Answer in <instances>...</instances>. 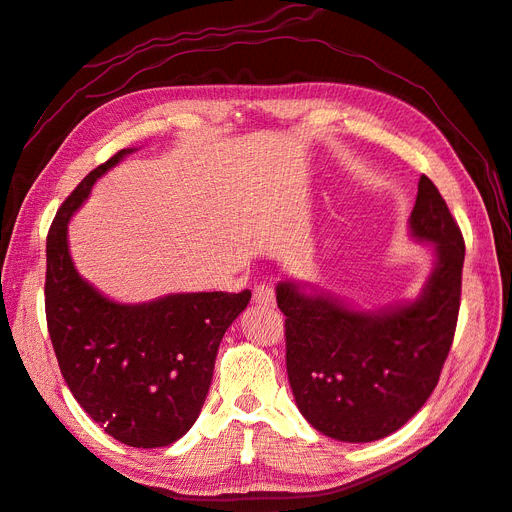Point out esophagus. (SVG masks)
Masks as SVG:
<instances>
[{
  "instance_id": "obj_1",
  "label": "esophagus",
  "mask_w": 512,
  "mask_h": 512,
  "mask_svg": "<svg viewBox=\"0 0 512 512\" xmlns=\"http://www.w3.org/2000/svg\"><path fill=\"white\" fill-rule=\"evenodd\" d=\"M254 303L262 307H275V290L271 284L260 282L254 286Z\"/></svg>"
}]
</instances>
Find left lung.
<instances>
[{"label":"left lung","instance_id":"left-lung-1","mask_svg":"<svg viewBox=\"0 0 512 512\" xmlns=\"http://www.w3.org/2000/svg\"><path fill=\"white\" fill-rule=\"evenodd\" d=\"M410 232L436 247V267L418 299L359 312L327 294L280 282L286 369L309 425L342 442H374L404 427L436 389L453 346L466 243L442 194L418 179Z\"/></svg>","mask_w":512,"mask_h":512}]
</instances>
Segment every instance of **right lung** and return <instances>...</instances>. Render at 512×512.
<instances>
[{
    "label": "right lung",
    "mask_w": 512,
    "mask_h": 512,
    "mask_svg": "<svg viewBox=\"0 0 512 512\" xmlns=\"http://www.w3.org/2000/svg\"><path fill=\"white\" fill-rule=\"evenodd\" d=\"M128 153L91 170L59 207L46 237L44 309L61 376L81 408L115 440L158 448L194 425L222 337L252 292H185L123 305L76 273L68 222L91 185Z\"/></svg>",
    "instance_id": "obj_1"
}]
</instances>
